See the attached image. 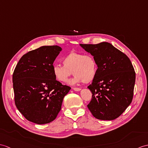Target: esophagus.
<instances>
[{
	"label": "esophagus",
	"instance_id": "obj_1",
	"mask_svg": "<svg viewBox=\"0 0 148 148\" xmlns=\"http://www.w3.org/2000/svg\"><path fill=\"white\" fill-rule=\"evenodd\" d=\"M73 89L75 91H79L81 90V89L79 88H73Z\"/></svg>",
	"mask_w": 148,
	"mask_h": 148
}]
</instances>
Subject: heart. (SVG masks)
Returning a JSON list of instances; mask_svg holds the SVG:
<instances>
[{
    "label": "heart",
    "instance_id": "heart-1",
    "mask_svg": "<svg viewBox=\"0 0 148 148\" xmlns=\"http://www.w3.org/2000/svg\"><path fill=\"white\" fill-rule=\"evenodd\" d=\"M63 65L56 64L52 67V72L56 79L66 82L72 75H75L69 81L71 85L84 82L89 83L94 80L97 73V64L93 57L90 55L72 51L65 56Z\"/></svg>",
    "mask_w": 148,
    "mask_h": 148
}]
</instances>
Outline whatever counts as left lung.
Segmentation results:
<instances>
[{
    "mask_svg": "<svg viewBox=\"0 0 148 148\" xmlns=\"http://www.w3.org/2000/svg\"><path fill=\"white\" fill-rule=\"evenodd\" d=\"M97 62V73L88 87L92 98L88 108L95 118L112 121L131 103L136 73L129 57L111 43L80 44Z\"/></svg>",
    "mask_w": 148,
    "mask_h": 148,
    "instance_id": "1",
    "label": "left lung"
}]
</instances>
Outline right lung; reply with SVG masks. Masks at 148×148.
<instances>
[{
  "mask_svg": "<svg viewBox=\"0 0 148 148\" xmlns=\"http://www.w3.org/2000/svg\"><path fill=\"white\" fill-rule=\"evenodd\" d=\"M62 50L42 46L20 58L12 75L15 104L30 122L45 124L54 121L71 88L56 80L53 63Z\"/></svg>",
  "mask_w": 148,
  "mask_h": 148,
  "instance_id": "obj_1",
  "label": "right lung"
}]
</instances>
